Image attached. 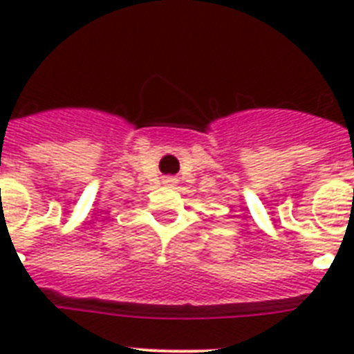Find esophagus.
<instances>
[{
	"mask_svg": "<svg viewBox=\"0 0 354 354\" xmlns=\"http://www.w3.org/2000/svg\"><path fill=\"white\" fill-rule=\"evenodd\" d=\"M167 183H174V180H165Z\"/></svg>",
	"mask_w": 354,
	"mask_h": 354,
	"instance_id": "34e87169",
	"label": "esophagus"
}]
</instances>
